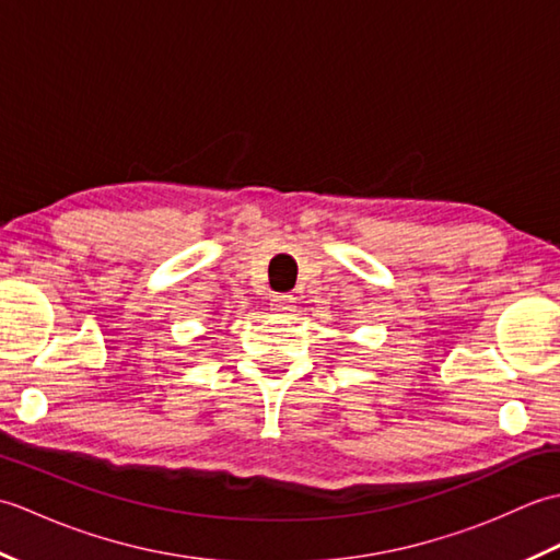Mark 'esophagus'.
<instances>
[{
	"instance_id": "1",
	"label": "esophagus",
	"mask_w": 560,
	"mask_h": 560,
	"mask_svg": "<svg viewBox=\"0 0 560 560\" xmlns=\"http://www.w3.org/2000/svg\"><path fill=\"white\" fill-rule=\"evenodd\" d=\"M295 299L293 295H273L271 299V311L281 317H291L295 313Z\"/></svg>"
}]
</instances>
